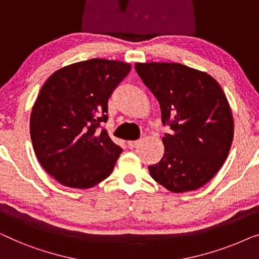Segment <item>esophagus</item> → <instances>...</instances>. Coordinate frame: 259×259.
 I'll list each match as a JSON object with an SVG mask.
<instances>
[{"instance_id": "obj_1", "label": "esophagus", "mask_w": 259, "mask_h": 259, "mask_svg": "<svg viewBox=\"0 0 259 259\" xmlns=\"http://www.w3.org/2000/svg\"><path fill=\"white\" fill-rule=\"evenodd\" d=\"M141 140H138V141H129L128 142V145H129V148L130 149H135V148H137L138 145L141 144Z\"/></svg>"}]
</instances>
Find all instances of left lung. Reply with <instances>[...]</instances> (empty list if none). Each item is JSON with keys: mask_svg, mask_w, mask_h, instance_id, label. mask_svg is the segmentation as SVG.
Here are the masks:
<instances>
[{"mask_svg": "<svg viewBox=\"0 0 259 259\" xmlns=\"http://www.w3.org/2000/svg\"><path fill=\"white\" fill-rule=\"evenodd\" d=\"M138 76L157 98L164 155L149 165L151 177L169 191L206 184L221 169L234 138L230 105L210 75L180 63H136Z\"/></svg>", "mask_w": 259, "mask_h": 259, "instance_id": "1", "label": "left lung"}]
</instances>
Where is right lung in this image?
<instances>
[{"instance_id": "1", "label": "right lung", "mask_w": 259, "mask_h": 259, "mask_svg": "<svg viewBox=\"0 0 259 259\" xmlns=\"http://www.w3.org/2000/svg\"><path fill=\"white\" fill-rule=\"evenodd\" d=\"M130 69L93 58L60 69L43 84L32 107L30 137L43 169L61 184L89 189L110 176L122 148L102 124L108 100Z\"/></svg>"}]
</instances>
